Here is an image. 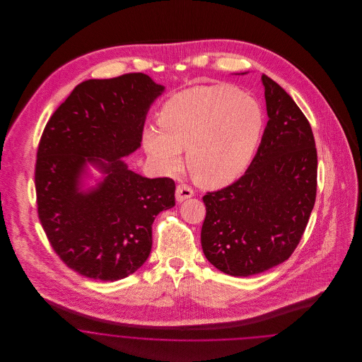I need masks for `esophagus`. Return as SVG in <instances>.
Returning <instances> with one entry per match:
<instances>
[{"label": "esophagus", "instance_id": "esophagus-1", "mask_svg": "<svg viewBox=\"0 0 362 362\" xmlns=\"http://www.w3.org/2000/svg\"><path fill=\"white\" fill-rule=\"evenodd\" d=\"M192 195H194V191L187 185H179L176 187V201L177 202H183L185 199L191 198Z\"/></svg>", "mask_w": 362, "mask_h": 362}]
</instances>
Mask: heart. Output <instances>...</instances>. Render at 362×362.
<instances>
[{
    "mask_svg": "<svg viewBox=\"0 0 362 362\" xmlns=\"http://www.w3.org/2000/svg\"><path fill=\"white\" fill-rule=\"evenodd\" d=\"M158 123L160 129L144 132V145L164 173L179 170L182 149H187L192 177L205 186H223L250 164L264 111L236 86H194L165 102Z\"/></svg>",
    "mask_w": 362,
    "mask_h": 362,
    "instance_id": "b5f03b06",
    "label": "heart"
}]
</instances>
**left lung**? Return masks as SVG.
Returning a JSON list of instances; mask_svg holds the SVG:
<instances>
[{
	"mask_svg": "<svg viewBox=\"0 0 362 362\" xmlns=\"http://www.w3.org/2000/svg\"><path fill=\"white\" fill-rule=\"evenodd\" d=\"M262 81L269 121L257 155L235 183L202 198L204 254L233 276H255L291 258L316 199L310 122L276 81L266 74Z\"/></svg>",
	"mask_w": 362,
	"mask_h": 362,
	"instance_id": "8db88e82",
	"label": "left lung"
}]
</instances>
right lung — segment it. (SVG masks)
<instances>
[{
    "mask_svg": "<svg viewBox=\"0 0 362 362\" xmlns=\"http://www.w3.org/2000/svg\"><path fill=\"white\" fill-rule=\"evenodd\" d=\"M164 90L144 73L76 86L47 122L35 164L37 216L52 250L80 276L126 278L152 250L156 216L175 206L171 177L148 179L121 160L141 146L152 102ZM106 177L78 191L86 161Z\"/></svg>",
    "mask_w": 362,
    "mask_h": 362,
    "instance_id": "right-lung-1",
    "label": "right lung"
}]
</instances>
